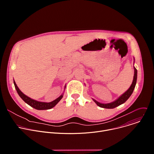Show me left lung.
Listing matches in <instances>:
<instances>
[{
  "mask_svg": "<svg viewBox=\"0 0 154 154\" xmlns=\"http://www.w3.org/2000/svg\"><path fill=\"white\" fill-rule=\"evenodd\" d=\"M134 63H135V58H134ZM134 79L133 82L131 85H130L129 88L124 93H123L121 96H119L116 100L115 101L110 102V103H102L97 102L95 99H93V101L100 107L101 108H109V109H112L118 106H119L120 105L124 103L127 101V100L130 97V96L132 94L135 87L137 83V69L134 67Z\"/></svg>",
  "mask_w": 154,
  "mask_h": 154,
  "instance_id": "obj_1",
  "label": "left lung"
}]
</instances>
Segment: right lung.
<instances>
[{"instance_id":"1","label":"right lung","mask_w":154,"mask_h":154,"mask_svg":"<svg viewBox=\"0 0 154 154\" xmlns=\"http://www.w3.org/2000/svg\"><path fill=\"white\" fill-rule=\"evenodd\" d=\"M14 85L15 86V88L17 91V94L20 97V98L23 99L26 103L29 105L30 106L34 108L35 109H38V110H43V109H49L53 107H54L58 102L59 101L62 99L63 96V94H62L60 96H59L58 98H57L55 100L51 102H40L36 100H34L26 94H24L23 92H22L19 88L17 87V85L16 84L15 81L13 80ZM66 88V86H64V90Z\"/></svg>"}]
</instances>
